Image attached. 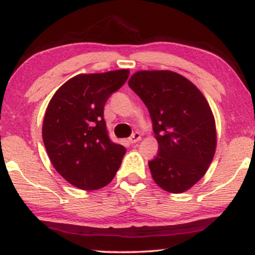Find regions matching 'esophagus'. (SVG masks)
<instances>
[{
  "mask_svg": "<svg viewBox=\"0 0 255 255\" xmlns=\"http://www.w3.org/2000/svg\"><path fill=\"white\" fill-rule=\"evenodd\" d=\"M140 139H141V134H140L139 131H135V133H133L129 136V142L130 144H135V142L139 141Z\"/></svg>",
  "mask_w": 255,
  "mask_h": 255,
  "instance_id": "obj_1",
  "label": "esophagus"
}]
</instances>
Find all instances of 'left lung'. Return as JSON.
Segmentation results:
<instances>
[{
    "mask_svg": "<svg viewBox=\"0 0 255 255\" xmlns=\"http://www.w3.org/2000/svg\"><path fill=\"white\" fill-rule=\"evenodd\" d=\"M129 87L150 113L159 152L148 166L160 188L182 193L204 176L216 151V125L203 93L170 71H141Z\"/></svg>",
    "mask_w": 255,
    "mask_h": 255,
    "instance_id": "left-lung-1",
    "label": "left lung"
}]
</instances>
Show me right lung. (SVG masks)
Instances as JSON below:
<instances>
[{"instance_id": "obj_1", "label": "right lung", "mask_w": 255, "mask_h": 255, "mask_svg": "<svg viewBox=\"0 0 255 255\" xmlns=\"http://www.w3.org/2000/svg\"><path fill=\"white\" fill-rule=\"evenodd\" d=\"M129 71L80 74L63 84L46 108L43 141L64 180L85 191L111 182L126 148L110 139L104 105L121 89Z\"/></svg>"}]
</instances>
